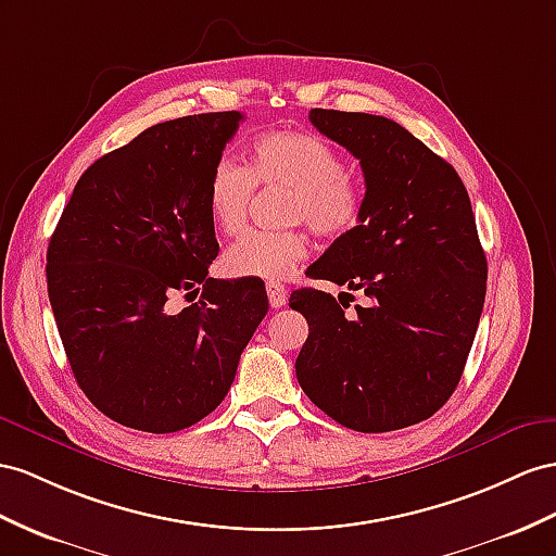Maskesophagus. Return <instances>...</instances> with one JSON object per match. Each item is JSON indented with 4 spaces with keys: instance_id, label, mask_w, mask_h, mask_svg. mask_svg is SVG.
Returning a JSON list of instances; mask_svg holds the SVG:
<instances>
[{
    "instance_id": "obj_1",
    "label": "esophagus",
    "mask_w": 556,
    "mask_h": 556,
    "mask_svg": "<svg viewBox=\"0 0 556 556\" xmlns=\"http://www.w3.org/2000/svg\"><path fill=\"white\" fill-rule=\"evenodd\" d=\"M267 298H269V305L273 307H281V305H287V301H289V291H287V287H281V283H277V281H267Z\"/></svg>"
}]
</instances>
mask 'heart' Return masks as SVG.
<instances>
[{"label": "heart", "instance_id": "b5f03b06", "mask_svg": "<svg viewBox=\"0 0 556 556\" xmlns=\"http://www.w3.org/2000/svg\"><path fill=\"white\" fill-rule=\"evenodd\" d=\"M255 185L289 188L287 220L305 223L326 239L352 235L366 216L364 185L348 174V164L329 140L295 129L267 131L247 150V166L218 160L206 180V211L225 235L247 223ZM309 253L303 230H249L225 249L223 265L235 277L283 279Z\"/></svg>", "mask_w": 556, "mask_h": 556}]
</instances>
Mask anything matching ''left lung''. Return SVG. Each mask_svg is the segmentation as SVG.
<instances>
[{
    "label": "left lung",
    "instance_id": "1",
    "mask_svg": "<svg viewBox=\"0 0 556 556\" xmlns=\"http://www.w3.org/2000/svg\"><path fill=\"white\" fill-rule=\"evenodd\" d=\"M309 122L357 156L366 182L364 223L312 277L362 289L368 305L345 317L340 298L293 291L309 326L295 376L350 430H402L448 402L475 343L489 269L472 204L455 168L402 124L321 108Z\"/></svg>",
    "mask_w": 556,
    "mask_h": 556
}]
</instances>
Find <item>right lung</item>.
<instances>
[{
    "label": "right lung",
    "instance_id": "add662e5",
    "mask_svg": "<svg viewBox=\"0 0 556 556\" xmlns=\"http://www.w3.org/2000/svg\"><path fill=\"white\" fill-rule=\"evenodd\" d=\"M241 119H170L103 154L51 235L49 301L70 368L101 414L134 430L168 434L206 418L267 315L258 283L208 277L220 249L206 180ZM180 290L198 301L178 311Z\"/></svg>",
    "mask_w": 556,
    "mask_h": 556
}]
</instances>
